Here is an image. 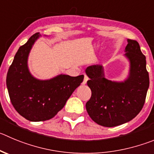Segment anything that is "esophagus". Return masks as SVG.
<instances>
[{
	"instance_id": "obj_1",
	"label": "esophagus",
	"mask_w": 154,
	"mask_h": 154,
	"mask_svg": "<svg viewBox=\"0 0 154 154\" xmlns=\"http://www.w3.org/2000/svg\"><path fill=\"white\" fill-rule=\"evenodd\" d=\"M87 80H88V77H87L86 74H84V80H83V84H84H84H87Z\"/></svg>"
}]
</instances>
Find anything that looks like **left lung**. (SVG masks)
<instances>
[{"instance_id": "1", "label": "left lung", "mask_w": 154, "mask_h": 154, "mask_svg": "<svg viewBox=\"0 0 154 154\" xmlns=\"http://www.w3.org/2000/svg\"><path fill=\"white\" fill-rule=\"evenodd\" d=\"M124 54L129 62V72L123 81L108 80L102 64L89 66L86 74L92 91L86 109L92 120L104 127L128 122L143 108L149 88L146 57L135 40L128 39Z\"/></svg>"}]
</instances>
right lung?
Returning <instances> with one entry per match:
<instances>
[{
  "label": "right lung",
  "instance_id": "add662e5",
  "mask_svg": "<svg viewBox=\"0 0 154 154\" xmlns=\"http://www.w3.org/2000/svg\"><path fill=\"white\" fill-rule=\"evenodd\" d=\"M40 36L39 33L34 34L19 48L6 80L14 109L31 122L46 121L55 116L84 77L61 74L48 80L35 78L29 71L28 58L33 45Z\"/></svg>",
  "mask_w": 154,
  "mask_h": 154
}]
</instances>
